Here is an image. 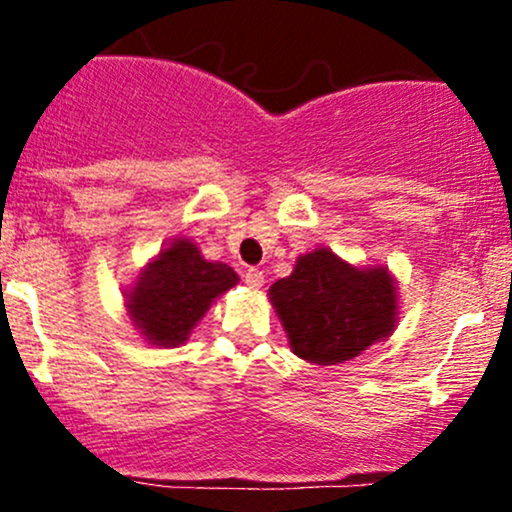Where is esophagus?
<instances>
[{
  "mask_svg": "<svg viewBox=\"0 0 512 512\" xmlns=\"http://www.w3.org/2000/svg\"><path fill=\"white\" fill-rule=\"evenodd\" d=\"M243 279H245V284L250 286V289H262V284H264V274L255 267L248 269V272L243 274Z\"/></svg>",
  "mask_w": 512,
  "mask_h": 512,
  "instance_id": "1",
  "label": "esophagus"
}]
</instances>
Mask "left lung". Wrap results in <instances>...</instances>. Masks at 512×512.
<instances>
[{"label":"left lung","mask_w":512,"mask_h":512,"mask_svg":"<svg viewBox=\"0 0 512 512\" xmlns=\"http://www.w3.org/2000/svg\"><path fill=\"white\" fill-rule=\"evenodd\" d=\"M269 298L293 354L322 366L349 361L395 330L397 293L387 269H356L330 250L298 257Z\"/></svg>","instance_id":"8db88e82"}]
</instances>
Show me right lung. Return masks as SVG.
Segmentation results:
<instances>
[{
	"instance_id": "add662e5",
	"label": "right lung",
	"mask_w": 512,
	"mask_h": 512,
	"mask_svg": "<svg viewBox=\"0 0 512 512\" xmlns=\"http://www.w3.org/2000/svg\"><path fill=\"white\" fill-rule=\"evenodd\" d=\"M236 281L238 274L228 264L207 262L182 238L146 267L127 308L151 344L178 346L190 337L211 301Z\"/></svg>"
}]
</instances>
